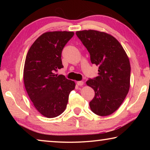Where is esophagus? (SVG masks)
Wrapping results in <instances>:
<instances>
[{
	"label": "esophagus",
	"mask_w": 150,
	"mask_h": 150,
	"mask_svg": "<svg viewBox=\"0 0 150 150\" xmlns=\"http://www.w3.org/2000/svg\"><path fill=\"white\" fill-rule=\"evenodd\" d=\"M77 84L79 86H83V84H84V82H83V81H77Z\"/></svg>",
	"instance_id": "esophagus-1"
}]
</instances>
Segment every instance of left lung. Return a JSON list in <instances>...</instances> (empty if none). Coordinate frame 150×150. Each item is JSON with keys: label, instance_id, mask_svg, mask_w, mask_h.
Instances as JSON below:
<instances>
[{"label": "left lung", "instance_id": "left-lung-1", "mask_svg": "<svg viewBox=\"0 0 150 150\" xmlns=\"http://www.w3.org/2000/svg\"><path fill=\"white\" fill-rule=\"evenodd\" d=\"M90 54L91 62L98 66V76L86 83L95 91L89 103L91 110L98 116H108L120 107L130 88V64L117 40L97 30L76 32Z\"/></svg>", "mask_w": 150, "mask_h": 150}]
</instances>
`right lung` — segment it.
I'll list each match as a JSON object with an SVG mask.
<instances>
[{
  "mask_svg": "<svg viewBox=\"0 0 150 150\" xmlns=\"http://www.w3.org/2000/svg\"><path fill=\"white\" fill-rule=\"evenodd\" d=\"M73 32L44 33L28 52L24 68V83L36 110L47 118L57 117L67 107L74 81L55 74L63 67L62 52Z\"/></svg>",
  "mask_w": 150,
  "mask_h": 150,
  "instance_id": "right-lung-1",
  "label": "right lung"
}]
</instances>
